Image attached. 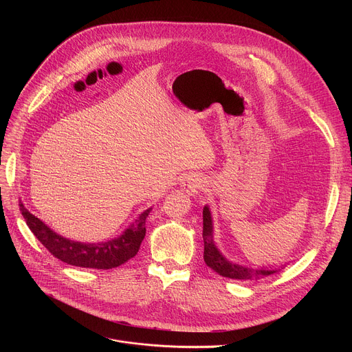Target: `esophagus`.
I'll list each match as a JSON object with an SVG mask.
<instances>
[{"mask_svg": "<svg viewBox=\"0 0 352 352\" xmlns=\"http://www.w3.org/2000/svg\"><path fill=\"white\" fill-rule=\"evenodd\" d=\"M181 186L188 195H197V192L204 186V181L196 174H189L182 178Z\"/></svg>", "mask_w": 352, "mask_h": 352, "instance_id": "esophagus-1", "label": "esophagus"}]
</instances>
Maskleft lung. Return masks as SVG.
Here are the masks:
<instances>
[{
	"instance_id": "obj_1",
	"label": "left lung",
	"mask_w": 352,
	"mask_h": 352,
	"mask_svg": "<svg viewBox=\"0 0 352 352\" xmlns=\"http://www.w3.org/2000/svg\"><path fill=\"white\" fill-rule=\"evenodd\" d=\"M204 242H205V254H204L205 263L223 277H228L234 280H255L262 276H270L277 272V270H266V269L256 270V269L230 263L219 252V249L213 242V224H212V216L208 206L204 208Z\"/></svg>"
}]
</instances>
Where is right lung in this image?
I'll return each instance as SVG.
<instances>
[{
	"label": "right lung",
	"instance_id": "1",
	"mask_svg": "<svg viewBox=\"0 0 352 352\" xmlns=\"http://www.w3.org/2000/svg\"><path fill=\"white\" fill-rule=\"evenodd\" d=\"M19 208L30 231L54 258L72 266L98 270L118 267L138 254L146 234V219L152 210H144L139 219L116 239L98 243H83L67 239L50 230L40 219L33 216L22 202H19Z\"/></svg>",
	"mask_w": 352,
	"mask_h": 352
}]
</instances>
